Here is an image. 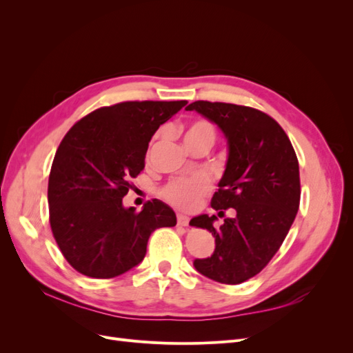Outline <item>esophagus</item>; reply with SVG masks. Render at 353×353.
I'll return each instance as SVG.
<instances>
[{
	"label": "esophagus",
	"mask_w": 353,
	"mask_h": 353,
	"mask_svg": "<svg viewBox=\"0 0 353 353\" xmlns=\"http://www.w3.org/2000/svg\"><path fill=\"white\" fill-rule=\"evenodd\" d=\"M176 222H178V225H181V227H187L190 219H188V216L183 215V213H178V215H176Z\"/></svg>",
	"instance_id": "34e87169"
}]
</instances>
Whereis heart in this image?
Returning a JSON list of instances; mask_svg holds the SVG:
<instances>
[{"instance_id":"obj_1","label":"heart","mask_w":353,"mask_h":353,"mask_svg":"<svg viewBox=\"0 0 353 353\" xmlns=\"http://www.w3.org/2000/svg\"><path fill=\"white\" fill-rule=\"evenodd\" d=\"M216 131L209 121L197 119L188 123L184 130V144L188 150L197 145L210 147L215 143ZM212 188L210 178L205 174H194L184 178H176L163 188V197L179 209L193 210L203 196Z\"/></svg>"}]
</instances>
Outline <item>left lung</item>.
<instances>
[{
  "label": "left lung",
  "mask_w": 353,
  "mask_h": 353,
  "mask_svg": "<svg viewBox=\"0 0 353 353\" xmlns=\"http://www.w3.org/2000/svg\"><path fill=\"white\" fill-rule=\"evenodd\" d=\"M196 110L222 131L228 145L225 170L212 208H232L236 215L213 227L215 215H199L191 225L215 237V250L194 259V268L222 284H240L259 274L280 249L301 201V178L294 148L271 116L245 105L194 101Z\"/></svg>",
  "instance_id": "8db88e82"
}]
</instances>
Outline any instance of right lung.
Here are the masks:
<instances>
[{"label": "right lung", "instance_id": "add662e5", "mask_svg": "<svg viewBox=\"0 0 353 353\" xmlns=\"http://www.w3.org/2000/svg\"><path fill=\"white\" fill-rule=\"evenodd\" d=\"M187 104L125 101L87 114L63 138L48 179L50 225L66 261L91 279L132 270L156 228L174 227L175 212L154 199L125 208L130 179L144 169L152 137Z\"/></svg>", "mask_w": 353, "mask_h": 353}]
</instances>
